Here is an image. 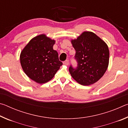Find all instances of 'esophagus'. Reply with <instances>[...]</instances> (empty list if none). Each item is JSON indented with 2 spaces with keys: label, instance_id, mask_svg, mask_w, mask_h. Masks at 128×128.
<instances>
[{
  "label": "esophagus",
  "instance_id": "esophagus-1",
  "mask_svg": "<svg viewBox=\"0 0 128 128\" xmlns=\"http://www.w3.org/2000/svg\"><path fill=\"white\" fill-rule=\"evenodd\" d=\"M63 64L65 65V66H68V64H69L68 60H66V61H64L63 62Z\"/></svg>",
  "mask_w": 128,
  "mask_h": 128
}]
</instances>
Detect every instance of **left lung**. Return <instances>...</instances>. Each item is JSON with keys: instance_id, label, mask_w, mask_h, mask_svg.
<instances>
[{"instance_id": "8db88e82", "label": "left lung", "mask_w": 128, "mask_h": 128, "mask_svg": "<svg viewBox=\"0 0 128 128\" xmlns=\"http://www.w3.org/2000/svg\"><path fill=\"white\" fill-rule=\"evenodd\" d=\"M76 50V68L70 66L71 76L84 86L90 85L102 77L109 64V49L107 44L91 32H84L77 39L71 40Z\"/></svg>"}]
</instances>
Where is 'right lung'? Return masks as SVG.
I'll return each instance as SVG.
<instances>
[{"label":"right lung","instance_id":"1","mask_svg":"<svg viewBox=\"0 0 128 128\" xmlns=\"http://www.w3.org/2000/svg\"><path fill=\"white\" fill-rule=\"evenodd\" d=\"M55 40L40 34L32 39L20 54V63L24 72L38 84L49 81L62 63L53 46Z\"/></svg>","mask_w":128,"mask_h":128}]
</instances>
